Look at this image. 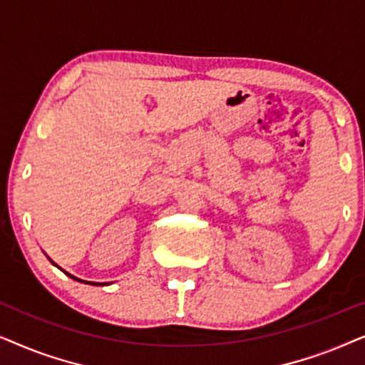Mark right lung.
Returning <instances> with one entry per match:
<instances>
[{"label":"right lung","instance_id":"obj_1","mask_svg":"<svg viewBox=\"0 0 365 365\" xmlns=\"http://www.w3.org/2000/svg\"><path fill=\"white\" fill-rule=\"evenodd\" d=\"M54 264V262H53ZM54 266H56V264H54ZM58 267V266H56ZM61 269V267H59ZM63 271V269H61ZM64 274H66V276H69L71 279H74V281H79V282H84V284H93V286H106V282H89V281H81V279H78V277H74V276H71V274H68L66 271H63Z\"/></svg>","mask_w":365,"mask_h":365}]
</instances>
